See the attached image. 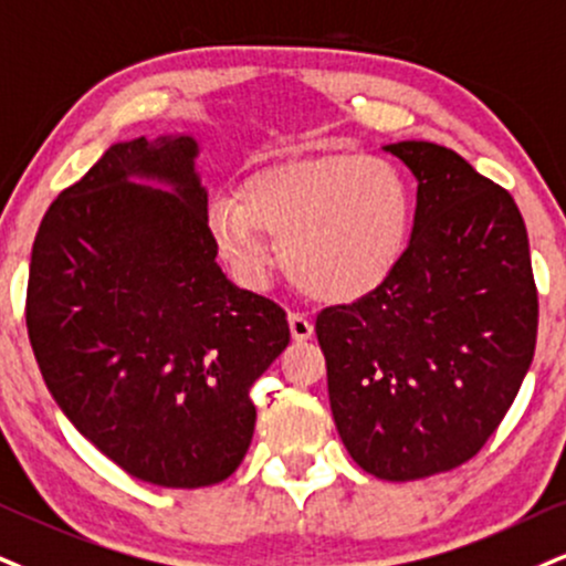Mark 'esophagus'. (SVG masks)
Masks as SVG:
<instances>
[{
  "label": "esophagus",
  "instance_id": "1",
  "mask_svg": "<svg viewBox=\"0 0 566 566\" xmlns=\"http://www.w3.org/2000/svg\"><path fill=\"white\" fill-rule=\"evenodd\" d=\"M289 327H291V338H294L296 344H304V340L315 336V325H312L304 315H289Z\"/></svg>",
  "mask_w": 566,
  "mask_h": 566
}]
</instances>
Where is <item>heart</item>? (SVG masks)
I'll list each match as a JSON object with an SVG mask.
<instances>
[{"instance_id":"1","label":"heart","mask_w":566,"mask_h":566,"mask_svg":"<svg viewBox=\"0 0 566 566\" xmlns=\"http://www.w3.org/2000/svg\"><path fill=\"white\" fill-rule=\"evenodd\" d=\"M411 191L380 157L291 155L247 176L239 199H209L214 254L247 289H262L281 260L289 281L325 304H354L386 285L411 239ZM268 238L279 241L274 254Z\"/></svg>"}]
</instances>
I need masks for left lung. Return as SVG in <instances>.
<instances>
[{
  "mask_svg": "<svg viewBox=\"0 0 566 566\" xmlns=\"http://www.w3.org/2000/svg\"><path fill=\"white\" fill-rule=\"evenodd\" d=\"M417 180L399 268L375 294L317 317L333 420L380 480L464 464L512 407L535 354L538 294L514 199L457 151L386 144Z\"/></svg>",
  "mask_w": 566,
  "mask_h": 566,
  "instance_id": "left-lung-1",
  "label": "left lung"
}]
</instances>
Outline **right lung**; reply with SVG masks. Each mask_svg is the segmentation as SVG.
<instances>
[{"mask_svg":"<svg viewBox=\"0 0 566 566\" xmlns=\"http://www.w3.org/2000/svg\"><path fill=\"white\" fill-rule=\"evenodd\" d=\"M191 134L109 146L46 209L25 323L62 415L128 475L214 485L254 436L249 388L291 333L270 298L233 285L205 228Z\"/></svg>","mask_w":566,"mask_h":566,"instance_id":"add662e5","label":"right lung"}]
</instances>
